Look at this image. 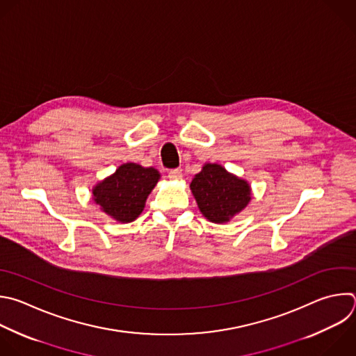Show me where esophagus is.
<instances>
[{
  "label": "esophagus",
  "instance_id": "obj_1",
  "mask_svg": "<svg viewBox=\"0 0 356 356\" xmlns=\"http://www.w3.org/2000/svg\"><path fill=\"white\" fill-rule=\"evenodd\" d=\"M169 179H172V180H179V179H181V170L180 169H172V170H169Z\"/></svg>",
  "mask_w": 356,
  "mask_h": 356
}]
</instances>
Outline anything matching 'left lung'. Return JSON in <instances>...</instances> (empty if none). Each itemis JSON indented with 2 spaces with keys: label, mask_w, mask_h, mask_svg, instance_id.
Returning <instances> with one entry per match:
<instances>
[{
  "label": "left lung",
  "mask_w": 356,
  "mask_h": 356,
  "mask_svg": "<svg viewBox=\"0 0 356 356\" xmlns=\"http://www.w3.org/2000/svg\"><path fill=\"white\" fill-rule=\"evenodd\" d=\"M202 215L215 223L227 222L250 201L248 181L236 177L220 165L207 163L190 184Z\"/></svg>",
  "instance_id": "8db88e82"
}]
</instances>
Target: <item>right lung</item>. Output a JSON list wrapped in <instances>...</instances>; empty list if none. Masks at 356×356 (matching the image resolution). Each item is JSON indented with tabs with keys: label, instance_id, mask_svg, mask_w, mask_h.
<instances>
[{
	"label": "right lung",
	"instance_id": "right-lung-1",
	"mask_svg": "<svg viewBox=\"0 0 356 356\" xmlns=\"http://www.w3.org/2000/svg\"><path fill=\"white\" fill-rule=\"evenodd\" d=\"M159 180L154 168L124 163L93 188L102 211L118 222H131L144 209L145 200Z\"/></svg>",
	"mask_w": 356,
	"mask_h": 356
}]
</instances>
